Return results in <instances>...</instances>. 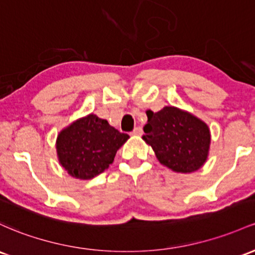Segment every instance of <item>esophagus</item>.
I'll return each mask as SVG.
<instances>
[{"label": "esophagus", "instance_id": "obj_1", "mask_svg": "<svg viewBox=\"0 0 255 255\" xmlns=\"http://www.w3.org/2000/svg\"><path fill=\"white\" fill-rule=\"evenodd\" d=\"M142 133V129L140 127H136L134 128V130L132 132V135H140V134Z\"/></svg>", "mask_w": 255, "mask_h": 255}]
</instances>
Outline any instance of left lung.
I'll return each instance as SVG.
<instances>
[{"label": "left lung", "instance_id": "obj_1", "mask_svg": "<svg viewBox=\"0 0 255 255\" xmlns=\"http://www.w3.org/2000/svg\"><path fill=\"white\" fill-rule=\"evenodd\" d=\"M142 140L152 147L159 163L177 173L196 172L206 163L211 130L206 122L175 106L146 111Z\"/></svg>", "mask_w": 255, "mask_h": 255}]
</instances>
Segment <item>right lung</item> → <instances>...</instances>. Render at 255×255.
I'll return each mask as SVG.
<instances>
[{
    "mask_svg": "<svg viewBox=\"0 0 255 255\" xmlns=\"http://www.w3.org/2000/svg\"><path fill=\"white\" fill-rule=\"evenodd\" d=\"M128 138V134L115 129L106 120L89 114L58 134V159L72 178L89 180L109 168Z\"/></svg>",
    "mask_w": 255,
    "mask_h": 255,
    "instance_id": "1",
    "label": "right lung"
}]
</instances>
